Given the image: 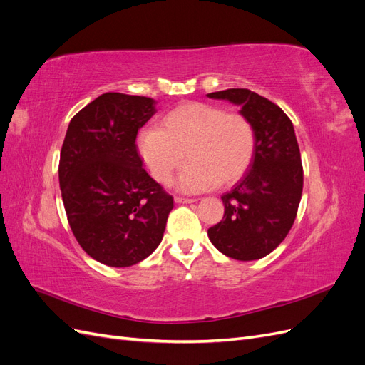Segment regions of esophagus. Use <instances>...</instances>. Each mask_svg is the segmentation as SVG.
Instances as JSON below:
<instances>
[{"label":"esophagus","instance_id":"obj_1","mask_svg":"<svg viewBox=\"0 0 365 365\" xmlns=\"http://www.w3.org/2000/svg\"><path fill=\"white\" fill-rule=\"evenodd\" d=\"M196 200H192V197H182V196H175V202L178 204H192Z\"/></svg>","mask_w":365,"mask_h":365}]
</instances>
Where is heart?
I'll return each mask as SVG.
<instances>
[{
  "label": "heart",
  "mask_w": 365,
  "mask_h": 365,
  "mask_svg": "<svg viewBox=\"0 0 365 365\" xmlns=\"http://www.w3.org/2000/svg\"><path fill=\"white\" fill-rule=\"evenodd\" d=\"M138 150L152 178L168 185L185 160L178 189L200 193L215 185L237 182L251 168L256 153V130L248 117L227 113L222 106L185 102L170 109L157 129L143 130Z\"/></svg>",
  "instance_id": "obj_1"
}]
</instances>
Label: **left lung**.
Instances as JSON below:
<instances>
[{
	"mask_svg": "<svg viewBox=\"0 0 365 365\" xmlns=\"http://www.w3.org/2000/svg\"><path fill=\"white\" fill-rule=\"evenodd\" d=\"M240 106L256 130V153L244 178L224 193L225 213L208 228L212 244L227 257L257 260L288 236L303 192V165L292 121L268 98L245 88L207 94Z\"/></svg>",
	"mask_w": 365,
	"mask_h": 365,
	"instance_id": "8db88e82",
	"label": "left lung"
}]
</instances>
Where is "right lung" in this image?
Returning <instances> with one entry per match:
<instances>
[{"label":"right lung","instance_id":"add662e5","mask_svg":"<svg viewBox=\"0 0 365 365\" xmlns=\"http://www.w3.org/2000/svg\"><path fill=\"white\" fill-rule=\"evenodd\" d=\"M155 113L150 97L105 93L71 118L63 140L59 185L68 224L88 256L108 267L150 256L173 208L135 145Z\"/></svg>","mask_w":365,"mask_h":365}]
</instances>
